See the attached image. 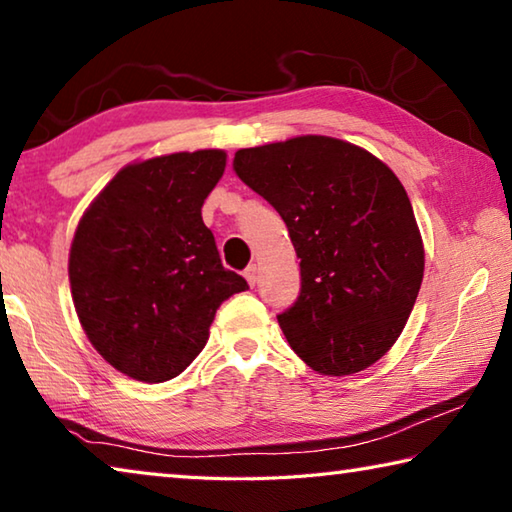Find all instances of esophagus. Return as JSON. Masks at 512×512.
<instances>
[{"instance_id":"34e87169","label":"esophagus","mask_w":512,"mask_h":512,"mask_svg":"<svg viewBox=\"0 0 512 512\" xmlns=\"http://www.w3.org/2000/svg\"><path fill=\"white\" fill-rule=\"evenodd\" d=\"M244 277L248 280L250 287H255V282H257V266L255 264H248L246 271H244Z\"/></svg>"}]
</instances>
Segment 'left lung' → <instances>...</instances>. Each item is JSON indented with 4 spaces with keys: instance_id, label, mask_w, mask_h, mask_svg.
Instances as JSON below:
<instances>
[{
    "instance_id": "left-lung-1",
    "label": "left lung",
    "mask_w": 512,
    "mask_h": 512,
    "mask_svg": "<svg viewBox=\"0 0 512 512\" xmlns=\"http://www.w3.org/2000/svg\"><path fill=\"white\" fill-rule=\"evenodd\" d=\"M237 176L271 203L300 259V293L277 314L320 375H352L393 348L424 273L406 189L375 155L323 135L241 149Z\"/></svg>"
}]
</instances>
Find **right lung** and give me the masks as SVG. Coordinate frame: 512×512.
I'll return each mask as SVG.
<instances>
[{
	"label": "right lung",
	"instance_id": "1",
	"mask_svg": "<svg viewBox=\"0 0 512 512\" xmlns=\"http://www.w3.org/2000/svg\"><path fill=\"white\" fill-rule=\"evenodd\" d=\"M223 169L219 149L128 164L76 228V314L101 357L137 381L180 375L205 348L221 302L248 289L223 268L201 216Z\"/></svg>",
	"mask_w": 512,
	"mask_h": 512
}]
</instances>
